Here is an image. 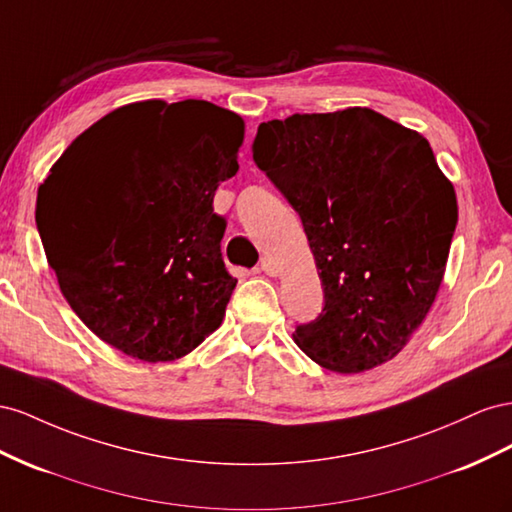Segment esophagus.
I'll return each mask as SVG.
<instances>
[{
    "label": "esophagus",
    "mask_w": 512,
    "mask_h": 512,
    "mask_svg": "<svg viewBox=\"0 0 512 512\" xmlns=\"http://www.w3.org/2000/svg\"><path fill=\"white\" fill-rule=\"evenodd\" d=\"M259 270L266 272L268 276H276V274H279V266H276V261H274L272 257H264V259H261Z\"/></svg>",
    "instance_id": "obj_1"
}]
</instances>
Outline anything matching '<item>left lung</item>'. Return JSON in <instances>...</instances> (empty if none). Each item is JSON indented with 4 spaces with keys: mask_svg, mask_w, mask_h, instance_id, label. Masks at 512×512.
Returning <instances> with one entry per match:
<instances>
[{
    "mask_svg": "<svg viewBox=\"0 0 512 512\" xmlns=\"http://www.w3.org/2000/svg\"><path fill=\"white\" fill-rule=\"evenodd\" d=\"M253 160L298 212L324 287L296 345L337 373L397 356L431 309L457 227L429 141L349 107L259 124Z\"/></svg>",
    "mask_w": 512,
    "mask_h": 512,
    "instance_id": "8db88e82",
    "label": "left lung"
}]
</instances>
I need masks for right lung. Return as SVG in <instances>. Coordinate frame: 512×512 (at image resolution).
Returning a JSON list of instances; mask_svg holds the SVG:
<instances>
[{
  "mask_svg": "<svg viewBox=\"0 0 512 512\" xmlns=\"http://www.w3.org/2000/svg\"><path fill=\"white\" fill-rule=\"evenodd\" d=\"M240 115L145 100L68 145L38 188L36 225L68 304L145 362L182 358L221 326L236 279L214 193L238 173Z\"/></svg>",
  "mask_w": 512,
  "mask_h": 512,
  "instance_id": "add662e5",
  "label": "right lung"
}]
</instances>
